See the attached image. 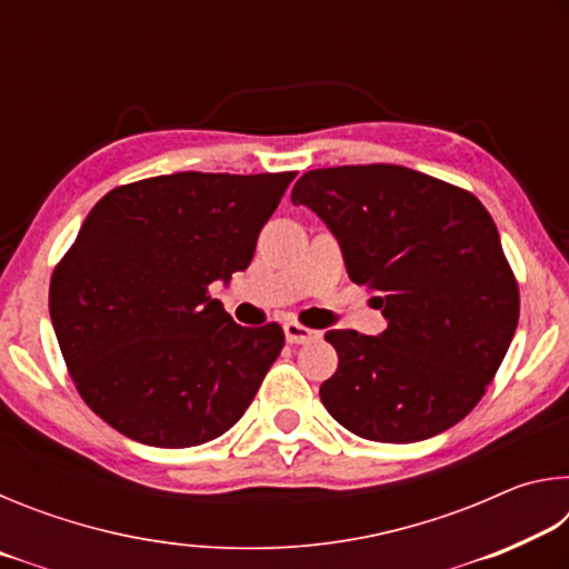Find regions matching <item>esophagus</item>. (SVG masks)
I'll list each match as a JSON object with an SVG mask.
<instances>
[{"label": "esophagus", "mask_w": 569, "mask_h": 569, "mask_svg": "<svg viewBox=\"0 0 569 569\" xmlns=\"http://www.w3.org/2000/svg\"><path fill=\"white\" fill-rule=\"evenodd\" d=\"M283 331H286V341L288 343H311V341H316L321 336L319 331L306 329V326L296 323V321L283 323Z\"/></svg>", "instance_id": "1"}]
</instances>
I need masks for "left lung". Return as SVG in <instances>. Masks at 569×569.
I'll return each instance as SVG.
<instances>
[{
	"instance_id": "obj_1",
	"label": "left lung",
	"mask_w": 569,
	"mask_h": 569,
	"mask_svg": "<svg viewBox=\"0 0 569 569\" xmlns=\"http://www.w3.org/2000/svg\"><path fill=\"white\" fill-rule=\"evenodd\" d=\"M336 236L353 283L377 296L379 336L326 333L339 369L321 383L356 437L409 445L455 427L512 343L519 288L487 208L469 190L401 166L308 170L291 192Z\"/></svg>"
}]
</instances>
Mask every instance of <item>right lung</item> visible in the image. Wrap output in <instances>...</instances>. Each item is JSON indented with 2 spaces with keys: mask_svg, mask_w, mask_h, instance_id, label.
<instances>
[{
  "mask_svg": "<svg viewBox=\"0 0 569 569\" xmlns=\"http://www.w3.org/2000/svg\"><path fill=\"white\" fill-rule=\"evenodd\" d=\"M296 172H176L110 190L50 281L84 403L140 445L182 449L243 417L283 329L238 326L208 286L246 271Z\"/></svg>",
  "mask_w": 569,
  "mask_h": 569,
  "instance_id": "1",
  "label": "right lung"
}]
</instances>
